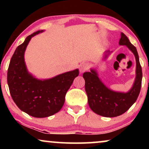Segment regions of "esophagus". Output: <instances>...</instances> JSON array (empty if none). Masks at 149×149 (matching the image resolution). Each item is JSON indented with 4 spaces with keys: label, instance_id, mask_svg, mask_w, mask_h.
<instances>
[{
    "label": "esophagus",
    "instance_id": "1",
    "mask_svg": "<svg viewBox=\"0 0 149 149\" xmlns=\"http://www.w3.org/2000/svg\"><path fill=\"white\" fill-rule=\"evenodd\" d=\"M89 68V64L88 63H83L81 64L80 67H79V71L81 73L85 72Z\"/></svg>",
    "mask_w": 149,
    "mask_h": 149
}]
</instances>
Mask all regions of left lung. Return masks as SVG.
Segmentation results:
<instances>
[{
    "label": "left lung",
    "instance_id": "8db88e82",
    "mask_svg": "<svg viewBox=\"0 0 149 149\" xmlns=\"http://www.w3.org/2000/svg\"><path fill=\"white\" fill-rule=\"evenodd\" d=\"M119 45L127 46L133 52L136 60V80L127 93L116 92L107 88L100 80L95 70H91V72H84L83 74L89 107L95 113L103 117H117L125 113L136 101L141 89L142 67L136 48L123 32Z\"/></svg>",
    "mask_w": 149,
    "mask_h": 149
}]
</instances>
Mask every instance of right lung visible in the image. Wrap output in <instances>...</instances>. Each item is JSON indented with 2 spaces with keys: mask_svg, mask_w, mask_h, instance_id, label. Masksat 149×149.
<instances>
[{
  "mask_svg": "<svg viewBox=\"0 0 149 149\" xmlns=\"http://www.w3.org/2000/svg\"><path fill=\"white\" fill-rule=\"evenodd\" d=\"M40 32L42 31L38 30L27 36L16 48L7 72V83L14 102L22 111L37 118L49 117L60 111L67 91L79 75V70L76 69L40 81L28 72L24 52L31 38Z\"/></svg>",
  "mask_w": 149,
  "mask_h": 149,
  "instance_id": "right-lung-1",
  "label": "right lung"
}]
</instances>
